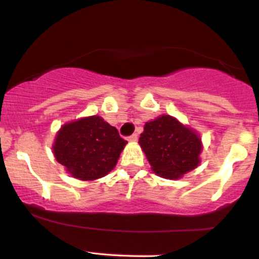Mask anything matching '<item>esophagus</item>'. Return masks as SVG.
<instances>
[{
	"mask_svg": "<svg viewBox=\"0 0 259 259\" xmlns=\"http://www.w3.org/2000/svg\"><path fill=\"white\" fill-rule=\"evenodd\" d=\"M127 140H129V142H138V135L137 134L130 135V137L127 138Z\"/></svg>",
	"mask_w": 259,
	"mask_h": 259,
	"instance_id": "esophagus-1",
	"label": "esophagus"
}]
</instances>
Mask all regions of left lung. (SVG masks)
Segmentation results:
<instances>
[{
	"mask_svg": "<svg viewBox=\"0 0 259 259\" xmlns=\"http://www.w3.org/2000/svg\"><path fill=\"white\" fill-rule=\"evenodd\" d=\"M139 144L151 170L161 178L180 179L200 164L199 134L170 115L145 122Z\"/></svg>",
	"mask_w": 259,
	"mask_h": 259,
	"instance_id": "left-lung-1",
	"label": "left lung"
}]
</instances>
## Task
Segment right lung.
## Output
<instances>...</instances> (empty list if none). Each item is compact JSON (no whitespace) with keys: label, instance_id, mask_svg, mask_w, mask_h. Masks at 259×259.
Segmentation results:
<instances>
[{"label":"right lung","instance_id":"1","mask_svg":"<svg viewBox=\"0 0 259 259\" xmlns=\"http://www.w3.org/2000/svg\"><path fill=\"white\" fill-rule=\"evenodd\" d=\"M126 144L116 127L93 115L62 125L52 151L70 176L88 182L110 173Z\"/></svg>","mask_w":259,"mask_h":259}]
</instances>
